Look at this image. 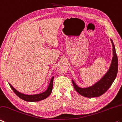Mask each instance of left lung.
<instances>
[{
	"mask_svg": "<svg viewBox=\"0 0 122 122\" xmlns=\"http://www.w3.org/2000/svg\"><path fill=\"white\" fill-rule=\"evenodd\" d=\"M111 41L113 46V58L110 69L104 76L95 84L86 88H81L72 81V84L75 90L83 96L87 98L101 96L109 89L115 81L117 74L118 63L114 44L111 39Z\"/></svg>",
	"mask_w": 122,
	"mask_h": 122,
	"instance_id": "1",
	"label": "left lung"
}]
</instances>
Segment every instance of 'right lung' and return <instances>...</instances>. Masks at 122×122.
Returning a JSON list of instances; mask_svg holds the SVG:
<instances>
[{
    "label": "right lung",
    "mask_w": 122,
    "mask_h": 122,
    "mask_svg": "<svg viewBox=\"0 0 122 122\" xmlns=\"http://www.w3.org/2000/svg\"><path fill=\"white\" fill-rule=\"evenodd\" d=\"M54 77H53L51 78V80L50 83V84L49 87L47 89V90L45 91L44 92L40 93V94L35 95H27L25 94H23V93H20L19 92L17 91L14 88V87L12 86L11 84H10L11 88L13 91L15 93V95L18 96L21 99H23L25 101L27 102H38L44 99L49 96L51 94L52 90L53 87V81Z\"/></svg>",
    "instance_id": "1"
}]
</instances>
